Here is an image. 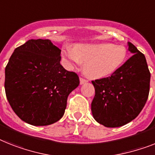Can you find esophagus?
Wrapping results in <instances>:
<instances>
[{
	"instance_id": "1",
	"label": "esophagus",
	"mask_w": 155,
	"mask_h": 155,
	"mask_svg": "<svg viewBox=\"0 0 155 155\" xmlns=\"http://www.w3.org/2000/svg\"><path fill=\"white\" fill-rule=\"evenodd\" d=\"M87 82V80H85V79H83L81 78H80V84L81 85H83V84H85V83Z\"/></svg>"
}]
</instances>
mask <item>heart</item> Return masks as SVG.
Listing matches in <instances>:
<instances>
[{
    "mask_svg": "<svg viewBox=\"0 0 155 155\" xmlns=\"http://www.w3.org/2000/svg\"><path fill=\"white\" fill-rule=\"evenodd\" d=\"M62 55L70 68H76L85 62V74L91 79H101L115 74L125 63L127 50L110 43H78L74 48L66 47Z\"/></svg>",
    "mask_w": 155,
    "mask_h": 155,
    "instance_id": "heart-1",
    "label": "heart"
}]
</instances>
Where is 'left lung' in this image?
I'll return each mask as SVG.
<instances>
[{
	"mask_svg": "<svg viewBox=\"0 0 155 155\" xmlns=\"http://www.w3.org/2000/svg\"><path fill=\"white\" fill-rule=\"evenodd\" d=\"M133 55L109 78L93 81V118L107 127H119L139 116L147 101L150 74L143 54L128 42Z\"/></svg>",
	"mask_w": 155,
	"mask_h": 155,
	"instance_id": "8db88e82",
	"label": "left lung"
}]
</instances>
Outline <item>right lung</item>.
<instances>
[{
	"label": "right lung",
	"instance_id": "1",
	"mask_svg": "<svg viewBox=\"0 0 155 155\" xmlns=\"http://www.w3.org/2000/svg\"><path fill=\"white\" fill-rule=\"evenodd\" d=\"M61 50L50 39H30L16 48L5 67V89L14 112L33 126L57 122L78 76L60 64Z\"/></svg>",
	"mask_w": 155,
	"mask_h": 155
}]
</instances>
